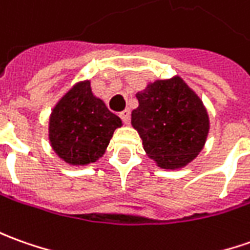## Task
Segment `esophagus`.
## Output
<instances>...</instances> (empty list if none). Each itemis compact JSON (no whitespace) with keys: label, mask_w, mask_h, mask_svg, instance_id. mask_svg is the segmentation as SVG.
Returning <instances> with one entry per match:
<instances>
[{"label":"esophagus","mask_w":250,"mask_h":250,"mask_svg":"<svg viewBox=\"0 0 250 250\" xmlns=\"http://www.w3.org/2000/svg\"><path fill=\"white\" fill-rule=\"evenodd\" d=\"M130 116H131V111L130 109H125V111L120 113V118H122V120L125 122V125L130 123Z\"/></svg>","instance_id":"1"}]
</instances>
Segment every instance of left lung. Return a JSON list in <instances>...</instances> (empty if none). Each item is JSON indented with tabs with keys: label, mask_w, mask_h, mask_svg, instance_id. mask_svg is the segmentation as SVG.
I'll return each instance as SVG.
<instances>
[{
	"label": "left lung",
	"mask_w": 250,
	"mask_h": 250,
	"mask_svg": "<svg viewBox=\"0 0 250 250\" xmlns=\"http://www.w3.org/2000/svg\"><path fill=\"white\" fill-rule=\"evenodd\" d=\"M137 98L139 106L132 111L131 125L147 156L166 169L194 160L209 131L208 113L196 93L174 76L147 84Z\"/></svg>",
	"instance_id": "left-lung-1"
}]
</instances>
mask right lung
Here are the masks:
<instances>
[{
    "label": "right lung",
    "instance_id": "obj_1",
    "mask_svg": "<svg viewBox=\"0 0 250 250\" xmlns=\"http://www.w3.org/2000/svg\"><path fill=\"white\" fill-rule=\"evenodd\" d=\"M120 125V118L91 93L90 81H83L53 108L49 119V141L65 163L86 166L105 153L113 131Z\"/></svg>",
    "mask_w": 250,
    "mask_h": 250
}]
</instances>
